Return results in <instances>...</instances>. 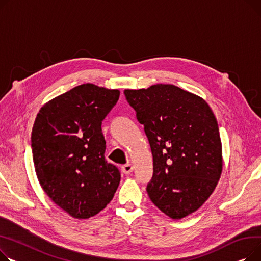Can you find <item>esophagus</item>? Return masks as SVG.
I'll list each match as a JSON object with an SVG mask.
<instances>
[{"instance_id":"esophagus-1","label":"esophagus","mask_w":261,"mask_h":261,"mask_svg":"<svg viewBox=\"0 0 261 261\" xmlns=\"http://www.w3.org/2000/svg\"><path fill=\"white\" fill-rule=\"evenodd\" d=\"M134 170V167L130 163H126L123 166H122V172H123L125 175H129Z\"/></svg>"}]
</instances>
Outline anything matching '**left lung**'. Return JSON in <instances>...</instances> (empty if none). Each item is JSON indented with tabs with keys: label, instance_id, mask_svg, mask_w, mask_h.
I'll return each instance as SVG.
<instances>
[{
	"label": "left lung",
	"instance_id": "8db88e82",
	"mask_svg": "<svg viewBox=\"0 0 261 261\" xmlns=\"http://www.w3.org/2000/svg\"><path fill=\"white\" fill-rule=\"evenodd\" d=\"M124 95L150 145L151 202L173 219L187 217L207 200L222 172L215 116L202 98L172 84L125 89Z\"/></svg>",
	"mask_w": 261,
	"mask_h": 261
}]
</instances>
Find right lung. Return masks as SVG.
<instances>
[{
	"label": "right lung",
	"mask_w": 261,
	"mask_h": 261,
	"mask_svg": "<svg viewBox=\"0 0 261 261\" xmlns=\"http://www.w3.org/2000/svg\"><path fill=\"white\" fill-rule=\"evenodd\" d=\"M118 89L75 86L46 103L32 133L33 159L44 192L76 219H87L113 199L121 179L105 160L102 121L116 105Z\"/></svg>",
	"instance_id": "obj_1"
}]
</instances>
